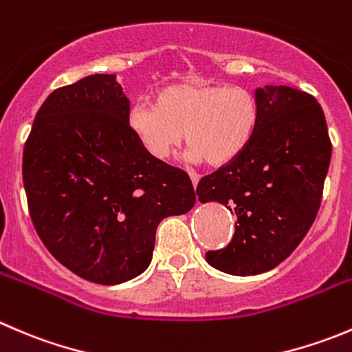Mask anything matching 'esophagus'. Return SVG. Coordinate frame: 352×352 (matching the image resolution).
<instances>
[{
  "label": "esophagus",
  "instance_id": "esophagus-1",
  "mask_svg": "<svg viewBox=\"0 0 352 352\" xmlns=\"http://www.w3.org/2000/svg\"><path fill=\"white\" fill-rule=\"evenodd\" d=\"M189 177H190V182H192V187L196 189L197 182H199V175H197V173H194V172H190Z\"/></svg>",
  "mask_w": 352,
  "mask_h": 352
}]
</instances>
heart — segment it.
<instances>
[{
  "mask_svg": "<svg viewBox=\"0 0 352 352\" xmlns=\"http://www.w3.org/2000/svg\"><path fill=\"white\" fill-rule=\"evenodd\" d=\"M259 118L258 98L245 87L179 82L158 91L155 107H132L127 122L155 160H168L186 135L194 162L221 166L251 144Z\"/></svg>",
  "mask_w": 352,
  "mask_h": 352,
  "instance_id": "heart-1",
  "label": "heart"
}]
</instances>
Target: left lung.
I'll use <instances>...</instances> for the list:
<instances>
[{
	"mask_svg": "<svg viewBox=\"0 0 352 352\" xmlns=\"http://www.w3.org/2000/svg\"><path fill=\"white\" fill-rule=\"evenodd\" d=\"M258 131L239 158L203 177L201 203L235 214L230 244L206 261L228 275H258L280 265L308 234L322 201L332 144L325 115L311 94L289 85L254 91Z\"/></svg>",
	"mask_w": 352,
	"mask_h": 352,
	"instance_id": "1",
	"label": "left lung"
}]
</instances>
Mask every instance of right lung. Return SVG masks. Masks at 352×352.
<instances>
[{"label":"right lung","instance_id":"obj_1","mask_svg":"<svg viewBox=\"0 0 352 352\" xmlns=\"http://www.w3.org/2000/svg\"><path fill=\"white\" fill-rule=\"evenodd\" d=\"M129 110L117 75H89L47 96L23 148L41 241L63 267L103 285L141 275L160 221L196 203L189 175L135 139Z\"/></svg>","mask_w":352,"mask_h":352}]
</instances>
